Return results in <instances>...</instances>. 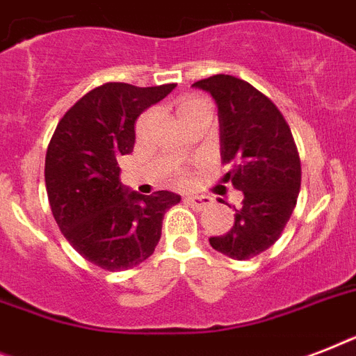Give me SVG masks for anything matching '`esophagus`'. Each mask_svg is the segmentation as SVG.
Segmentation results:
<instances>
[{
    "label": "esophagus",
    "instance_id": "obj_1",
    "mask_svg": "<svg viewBox=\"0 0 356 356\" xmlns=\"http://www.w3.org/2000/svg\"><path fill=\"white\" fill-rule=\"evenodd\" d=\"M186 203L194 207V209H197V211H203L205 207L211 205L212 200L211 197H207V195H188V197H186Z\"/></svg>",
    "mask_w": 356,
    "mask_h": 356
}]
</instances>
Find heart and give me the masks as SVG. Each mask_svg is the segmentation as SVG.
I'll list each match as a JSON object with an SVG mask.
<instances>
[{
    "instance_id": "heart-1",
    "label": "heart",
    "mask_w": 356,
    "mask_h": 356,
    "mask_svg": "<svg viewBox=\"0 0 356 356\" xmlns=\"http://www.w3.org/2000/svg\"><path fill=\"white\" fill-rule=\"evenodd\" d=\"M197 108H211V105L203 99V97H188L181 103L179 107V114L181 113H188V111H197ZM177 183L179 184H186L188 183V175L186 173H179L177 175Z\"/></svg>"
}]
</instances>
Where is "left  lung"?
<instances>
[{"instance_id":"obj_1","label":"left lung","mask_w":356,"mask_h":356,"mask_svg":"<svg viewBox=\"0 0 356 356\" xmlns=\"http://www.w3.org/2000/svg\"><path fill=\"white\" fill-rule=\"evenodd\" d=\"M218 103L222 161L231 164L223 181L242 190L234 225L209 238L216 251L249 260L279 240L301 188V161L292 131L270 97L234 75H212L194 83Z\"/></svg>"}]
</instances>
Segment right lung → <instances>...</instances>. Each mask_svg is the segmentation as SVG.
Returning a JSON list of instances; mask_svg holds the SVG:
<instances>
[{
  "label": "right lung",
  "mask_w": 356,
  "mask_h": 356,
  "mask_svg": "<svg viewBox=\"0 0 356 356\" xmlns=\"http://www.w3.org/2000/svg\"><path fill=\"white\" fill-rule=\"evenodd\" d=\"M105 83L64 114L46 153L53 218L72 248L107 271L138 266L161 240L162 220L181 195H142L123 188L118 159L134 147V123L175 88Z\"/></svg>",
  "instance_id": "add662e5"
}]
</instances>
